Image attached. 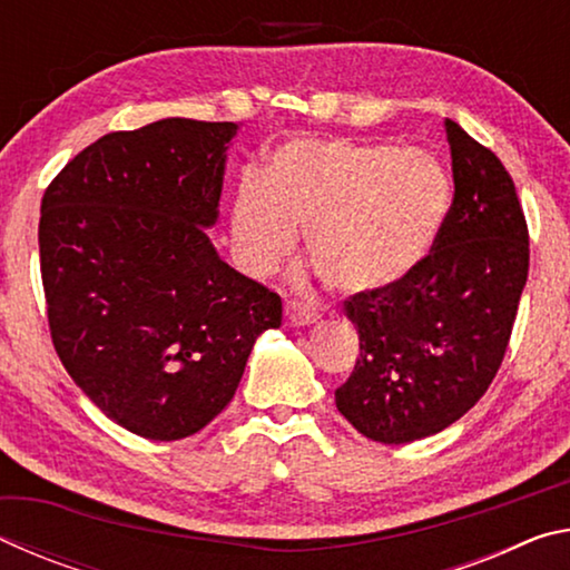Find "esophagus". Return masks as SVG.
Returning <instances> with one entry per match:
<instances>
[{
  "label": "esophagus",
  "mask_w": 570,
  "mask_h": 570,
  "mask_svg": "<svg viewBox=\"0 0 570 570\" xmlns=\"http://www.w3.org/2000/svg\"><path fill=\"white\" fill-rule=\"evenodd\" d=\"M286 320L294 326H306V324H314L316 320H320V312H316L314 304L298 302V298H294V302L286 304Z\"/></svg>",
  "instance_id": "1"
}]
</instances>
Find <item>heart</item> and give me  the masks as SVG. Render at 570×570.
Wrapping results in <instances>:
<instances>
[{
    "label": "heart",
    "mask_w": 570,
    "mask_h": 570,
    "mask_svg": "<svg viewBox=\"0 0 570 570\" xmlns=\"http://www.w3.org/2000/svg\"><path fill=\"white\" fill-rule=\"evenodd\" d=\"M448 206L450 178L428 150L304 138L278 148L266 176L246 173L230 238L250 274H268L306 226V250L326 282L374 292L428 256Z\"/></svg>",
    "instance_id": "1"
}]
</instances>
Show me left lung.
<instances>
[{"mask_svg":"<svg viewBox=\"0 0 570 570\" xmlns=\"http://www.w3.org/2000/svg\"><path fill=\"white\" fill-rule=\"evenodd\" d=\"M455 196L432 250L344 314L360 334L336 410L364 438L402 445L438 435L488 392L528 278V224L493 150L445 120Z\"/></svg>","mask_w":570,"mask_h":570,"instance_id":"8db88e82","label":"left lung"}]
</instances>
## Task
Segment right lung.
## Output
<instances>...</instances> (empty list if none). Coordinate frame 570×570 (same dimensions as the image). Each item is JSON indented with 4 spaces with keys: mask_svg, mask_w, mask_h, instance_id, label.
I'll return each mask as SVG.
<instances>
[{
    "mask_svg": "<svg viewBox=\"0 0 570 570\" xmlns=\"http://www.w3.org/2000/svg\"><path fill=\"white\" fill-rule=\"evenodd\" d=\"M236 122L166 118L108 132L47 186L40 268L55 352L88 397L148 440L224 412L282 296L220 262L216 224Z\"/></svg>",
    "mask_w": 570,
    "mask_h": 570,
    "instance_id": "right-lung-1",
    "label": "right lung"
}]
</instances>
